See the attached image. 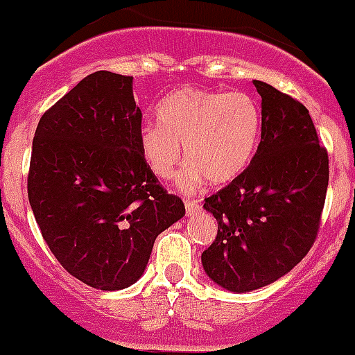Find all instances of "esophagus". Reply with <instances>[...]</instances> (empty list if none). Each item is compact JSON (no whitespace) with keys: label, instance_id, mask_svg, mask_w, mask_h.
<instances>
[{"label":"esophagus","instance_id":"esophagus-1","mask_svg":"<svg viewBox=\"0 0 355 355\" xmlns=\"http://www.w3.org/2000/svg\"><path fill=\"white\" fill-rule=\"evenodd\" d=\"M184 207H186V214H188V216H195V214L200 212V203L195 202V200H186Z\"/></svg>","mask_w":355,"mask_h":355}]
</instances>
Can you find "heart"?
Returning a JSON list of instances; mask_svg holds the SVG:
<instances>
[{
	"mask_svg": "<svg viewBox=\"0 0 355 355\" xmlns=\"http://www.w3.org/2000/svg\"><path fill=\"white\" fill-rule=\"evenodd\" d=\"M158 124L139 131V152L159 179L174 178L184 152L179 186L195 191L205 181L227 186L248 171L261 143L262 114L257 100L243 91L181 87L164 98Z\"/></svg>",
	"mask_w": 355,
	"mask_h": 355,
	"instance_id": "1",
	"label": "heart"
}]
</instances>
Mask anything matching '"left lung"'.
<instances>
[{
    "label": "left lung",
    "mask_w": 355,
    "mask_h": 355,
    "mask_svg": "<svg viewBox=\"0 0 355 355\" xmlns=\"http://www.w3.org/2000/svg\"><path fill=\"white\" fill-rule=\"evenodd\" d=\"M261 94L262 131L254 162L238 181L205 198L217 236L203 271L224 290L252 292L285 276L307 255L328 189V152L309 110L271 84Z\"/></svg>",
    "instance_id": "left-lung-1"
}]
</instances>
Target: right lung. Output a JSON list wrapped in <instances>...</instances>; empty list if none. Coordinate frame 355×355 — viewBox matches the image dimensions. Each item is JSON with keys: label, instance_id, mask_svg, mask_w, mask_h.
I'll return each instance as SVG.
<instances>
[{"label": "right lung", "instance_id": "right-lung-1", "mask_svg": "<svg viewBox=\"0 0 355 355\" xmlns=\"http://www.w3.org/2000/svg\"><path fill=\"white\" fill-rule=\"evenodd\" d=\"M132 77L98 70L46 110L36 128L27 193L51 254L96 290L145 272L155 238L184 216L139 152Z\"/></svg>", "mask_w": 355, "mask_h": 355}]
</instances>
